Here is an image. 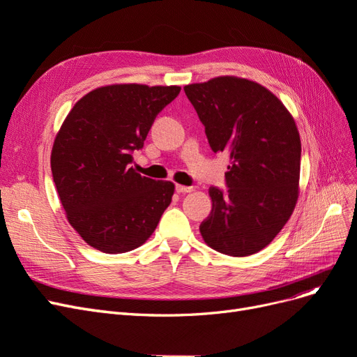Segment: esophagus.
<instances>
[{"instance_id": "34e87169", "label": "esophagus", "mask_w": 357, "mask_h": 357, "mask_svg": "<svg viewBox=\"0 0 357 357\" xmlns=\"http://www.w3.org/2000/svg\"><path fill=\"white\" fill-rule=\"evenodd\" d=\"M176 190L178 193H188V192H192L193 188L192 186H183V185H176Z\"/></svg>"}]
</instances>
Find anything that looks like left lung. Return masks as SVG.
Masks as SVG:
<instances>
[{
  "label": "left lung",
  "instance_id": "1",
  "mask_svg": "<svg viewBox=\"0 0 357 357\" xmlns=\"http://www.w3.org/2000/svg\"><path fill=\"white\" fill-rule=\"evenodd\" d=\"M214 153L229 156L228 190L210 188L199 231L215 252H261L283 229L299 193L301 138L283 102L256 82L222 75L185 86Z\"/></svg>",
  "mask_w": 357,
  "mask_h": 357
}]
</instances>
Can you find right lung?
<instances>
[{"label": "right lung", "mask_w": 357, "mask_h": 357, "mask_svg": "<svg viewBox=\"0 0 357 357\" xmlns=\"http://www.w3.org/2000/svg\"><path fill=\"white\" fill-rule=\"evenodd\" d=\"M180 86L110 84L74 104L52 147V176L67 219L91 247L131 252L153 234L174 183L143 177L134 150Z\"/></svg>", "instance_id": "right-lung-1"}]
</instances>
